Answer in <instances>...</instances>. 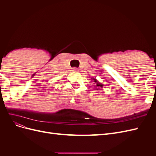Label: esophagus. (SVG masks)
<instances>
[{"mask_svg": "<svg viewBox=\"0 0 156 156\" xmlns=\"http://www.w3.org/2000/svg\"><path fill=\"white\" fill-rule=\"evenodd\" d=\"M72 71L74 72H78V69L77 68H73Z\"/></svg>", "mask_w": 156, "mask_h": 156, "instance_id": "obj_1", "label": "esophagus"}]
</instances>
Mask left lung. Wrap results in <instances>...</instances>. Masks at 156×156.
Segmentation results:
<instances>
[{
	"label": "left lung",
	"mask_w": 156,
	"mask_h": 156,
	"mask_svg": "<svg viewBox=\"0 0 156 156\" xmlns=\"http://www.w3.org/2000/svg\"><path fill=\"white\" fill-rule=\"evenodd\" d=\"M94 81V82H95V83H96V86H98V87H100V88H103V84H101V83H100V82H98L97 80L96 79H92ZM94 83V84H95Z\"/></svg>",
	"instance_id": "8db88e82"
}]
</instances>
